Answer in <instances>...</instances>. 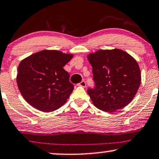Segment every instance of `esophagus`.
Listing matches in <instances>:
<instances>
[{"label": "esophagus", "instance_id": "34e87169", "mask_svg": "<svg viewBox=\"0 0 159 159\" xmlns=\"http://www.w3.org/2000/svg\"><path fill=\"white\" fill-rule=\"evenodd\" d=\"M79 85L81 86V87H83V88L86 87V82H85V81H84V80H83V81H82L81 82H80V83H79Z\"/></svg>", "mask_w": 159, "mask_h": 159}]
</instances>
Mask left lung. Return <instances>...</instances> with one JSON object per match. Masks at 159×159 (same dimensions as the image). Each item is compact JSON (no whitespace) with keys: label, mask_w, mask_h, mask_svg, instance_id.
I'll use <instances>...</instances> for the list:
<instances>
[{"label":"left lung","mask_w":159,"mask_h":159,"mask_svg":"<svg viewBox=\"0 0 159 159\" xmlns=\"http://www.w3.org/2000/svg\"><path fill=\"white\" fill-rule=\"evenodd\" d=\"M88 59L94 81V88H88V93L95 106L104 112H115L129 104L141 82L136 60L119 49H99Z\"/></svg>","instance_id":"left-lung-1"}]
</instances>
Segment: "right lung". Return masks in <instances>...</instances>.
Wrapping results in <instances>:
<instances>
[{
  "instance_id": "obj_1",
  "label": "right lung",
  "mask_w": 159,
  "mask_h": 159,
  "mask_svg": "<svg viewBox=\"0 0 159 159\" xmlns=\"http://www.w3.org/2000/svg\"><path fill=\"white\" fill-rule=\"evenodd\" d=\"M72 57V54L45 49L20 62L16 82L28 104L42 112H52L66 102L74 84L63 67Z\"/></svg>"
}]
</instances>
